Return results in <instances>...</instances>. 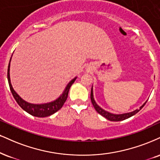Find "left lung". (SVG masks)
I'll use <instances>...</instances> for the list:
<instances>
[{"label": "left lung", "instance_id": "8db88e82", "mask_svg": "<svg viewBox=\"0 0 160 160\" xmlns=\"http://www.w3.org/2000/svg\"><path fill=\"white\" fill-rule=\"evenodd\" d=\"M90 97H91L92 103V104H93V107H94V108L95 109V110L97 111L100 115H101L102 116H103L104 118L108 119V120H109V121H111V122H119V121H123V120H125V119L130 118V117L136 115L138 112H139L140 110H141V109H142V107H143L145 105V103H147V101H146L145 103H144V104L142 105L139 109H136L135 111L132 112L124 113V114H120V115H115V114H112V113L108 112L103 110V109H101V107H100L99 106L95 103V100H94V98H93V92H92V88L91 90V96H90Z\"/></svg>", "mask_w": 160, "mask_h": 160}]
</instances>
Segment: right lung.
Listing matches in <instances>:
<instances>
[{"label": "right lung", "instance_id": "obj_1", "mask_svg": "<svg viewBox=\"0 0 160 160\" xmlns=\"http://www.w3.org/2000/svg\"><path fill=\"white\" fill-rule=\"evenodd\" d=\"M9 65H10V62L9 63L8 65L7 78H8L9 88H10L11 92H12L15 100L16 101L17 103H18V104L20 106L24 111H26L27 112H28L29 114H30L31 115H33V116L36 117H39V118L50 116V115L55 113L56 112L59 110V109L62 107L63 104H64L65 101H66L67 98H68V92L69 89H70L71 86L74 83L75 80H76V78H75L69 82V83L68 84V86H66V88H65L62 95L58 99L56 100V101L51 102V103H45V104H32V103H28V102L24 101L22 98H21L18 94H17L12 88L10 82V78H9Z\"/></svg>", "mask_w": 160, "mask_h": 160}]
</instances>
